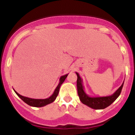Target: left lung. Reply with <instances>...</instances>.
I'll list each match as a JSON object with an SVG mask.
<instances>
[{
  "mask_svg": "<svg viewBox=\"0 0 135 135\" xmlns=\"http://www.w3.org/2000/svg\"><path fill=\"white\" fill-rule=\"evenodd\" d=\"M77 75L76 80V87H77V93L81 102L87 106L90 107L95 110H102L111 105L120 95L123 87L124 82L122 85L117 90L111 95L105 97H91L85 93L84 87L83 85V80L81 78L78 73L76 72Z\"/></svg>",
  "mask_w": 135,
  "mask_h": 135,
  "instance_id": "1",
  "label": "left lung"
}]
</instances>
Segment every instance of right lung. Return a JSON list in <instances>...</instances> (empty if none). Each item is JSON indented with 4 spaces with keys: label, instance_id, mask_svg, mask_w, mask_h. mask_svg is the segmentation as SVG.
<instances>
[{
    "label": "right lung",
    "instance_id": "right-lung-1",
    "mask_svg": "<svg viewBox=\"0 0 135 135\" xmlns=\"http://www.w3.org/2000/svg\"><path fill=\"white\" fill-rule=\"evenodd\" d=\"M67 76H68V74L60 76V81H59V85H58V86L56 87V88L55 89L54 93H52V95L51 96H50L48 98H46V99H32V98H27V97L23 96V95H21L19 94V93H18L15 90L14 91L16 93V94L18 96H19L21 99L24 102L26 103L27 104H28V105H30V106L43 107V106H45V105H48V104L52 103L55 100L57 95H59L60 86H61V85L62 84L63 82L65 81V80L66 79Z\"/></svg>",
    "mask_w": 135,
    "mask_h": 135
}]
</instances>
